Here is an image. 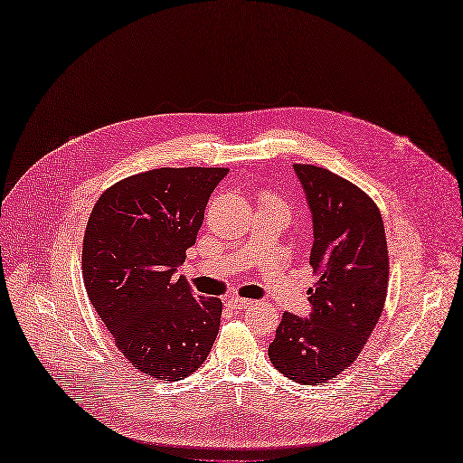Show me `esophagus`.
I'll return each mask as SVG.
<instances>
[{
  "instance_id": "1",
  "label": "esophagus",
  "mask_w": 463,
  "mask_h": 463,
  "mask_svg": "<svg viewBox=\"0 0 463 463\" xmlns=\"http://www.w3.org/2000/svg\"><path fill=\"white\" fill-rule=\"evenodd\" d=\"M250 302H252V300H249V298L232 297V298H228V307L233 308V310H245L247 307H250Z\"/></svg>"
}]
</instances>
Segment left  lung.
Listing matches in <instances>:
<instances>
[{
	"label": "left lung",
	"instance_id": "left-lung-1",
	"mask_svg": "<svg viewBox=\"0 0 463 463\" xmlns=\"http://www.w3.org/2000/svg\"><path fill=\"white\" fill-rule=\"evenodd\" d=\"M312 214L307 317L285 312L268 348L274 368L302 385L337 377L362 353L387 298L383 218L360 187L312 165H293Z\"/></svg>",
	"mask_w": 463,
	"mask_h": 463
}]
</instances>
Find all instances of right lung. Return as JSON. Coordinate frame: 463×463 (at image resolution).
I'll list each match as a JSON object with an SVG mask.
<instances>
[{"instance_id":"right-lung-1","label":"right lung","mask_w":463,"mask_h":463,"mask_svg":"<svg viewBox=\"0 0 463 463\" xmlns=\"http://www.w3.org/2000/svg\"><path fill=\"white\" fill-rule=\"evenodd\" d=\"M228 168H156L126 178L90 214L82 274L93 308L136 370L180 381L216 341L222 300L176 278Z\"/></svg>"}]
</instances>
